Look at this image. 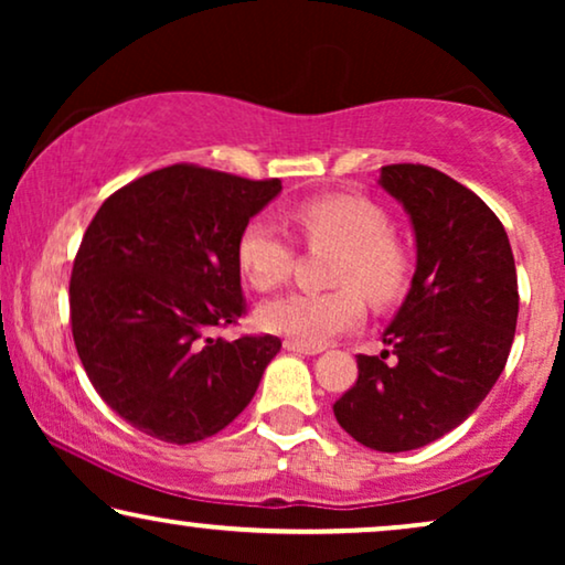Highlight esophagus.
Masks as SVG:
<instances>
[{"label":"esophagus","instance_id":"1","mask_svg":"<svg viewBox=\"0 0 565 565\" xmlns=\"http://www.w3.org/2000/svg\"><path fill=\"white\" fill-rule=\"evenodd\" d=\"M285 350L288 352H292V354H319L321 350L319 347H306V344H298V342H292V339H285Z\"/></svg>","mask_w":565,"mask_h":565}]
</instances>
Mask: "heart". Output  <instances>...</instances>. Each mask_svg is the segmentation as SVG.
<instances>
[{
  "label": "heart",
  "instance_id": "b5f03b06",
  "mask_svg": "<svg viewBox=\"0 0 565 565\" xmlns=\"http://www.w3.org/2000/svg\"><path fill=\"white\" fill-rule=\"evenodd\" d=\"M308 244L339 246L329 292H288L259 308V323L269 334L306 347H321L344 331L358 329L365 316L362 291L373 303L398 296L406 277L404 254L391 238V223L381 207L362 198H316L292 213ZM290 238L267 218H252L236 242V265L254 290L267 292L288 280L292 269Z\"/></svg>",
  "mask_w": 565,
  "mask_h": 565
}]
</instances>
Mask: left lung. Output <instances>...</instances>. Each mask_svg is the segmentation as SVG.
Masks as SVG:
<instances>
[{
  "instance_id": "8db88e82",
  "label": "left lung",
  "mask_w": 565,
  "mask_h": 565,
  "mask_svg": "<svg viewBox=\"0 0 565 565\" xmlns=\"http://www.w3.org/2000/svg\"><path fill=\"white\" fill-rule=\"evenodd\" d=\"M377 184L408 215L416 269L383 331L388 350L358 354V383L334 416L370 450L406 452L452 431L489 396L512 350L520 292L507 231L476 192L424 164L383 167Z\"/></svg>"
}]
</instances>
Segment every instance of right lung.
I'll return each mask as SVG.
<instances>
[{"instance_id":"1","label":"right lung","mask_w":565,"mask_h":565,"mask_svg":"<svg viewBox=\"0 0 565 565\" xmlns=\"http://www.w3.org/2000/svg\"><path fill=\"white\" fill-rule=\"evenodd\" d=\"M282 182L174 164L99 207L72 269V331L92 385L146 435L190 445L249 406L277 337L228 342L244 313L236 242Z\"/></svg>"}]
</instances>
